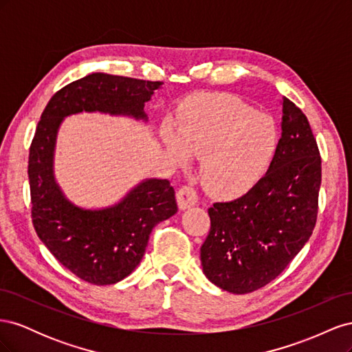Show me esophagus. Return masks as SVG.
I'll return each mask as SVG.
<instances>
[{"instance_id": "esophagus-1", "label": "esophagus", "mask_w": 352, "mask_h": 352, "mask_svg": "<svg viewBox=\"0 0 352 352\" xmlns=\"http://www.w3.org/2000/svg\"><path fill=\"white\" fill-rule=\"evenodd\" d=\"M176 199H177V207L180 210H186L189 207H194L197 206L198 202V197H197V192L194 188L190 186H182L179 188L177 194H176Z\"/></svg>"}]
</instances>
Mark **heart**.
Instances as JSON below:
<instances>
[{"instance_id":"b5f03b06","label":"heart","mask_w":352,"mask_h":352,"mask_svg":"<svg viewBox=\"0 0 352 352\" xmlns=\"http://www.w3.org/2000/svg\"><path fill=\"white\" fill-rule=\"evenodd\" d=\"M163 142L177 164L199 157L201 184L211 195L247 194L269 168L278 150V127L269 116L230 95H208L184 110L177 132L163 131Z\"/></svg>"}]
</instances>
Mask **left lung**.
<instances>
[{
    "instance_id": "1",
    "label": "left lung",
    "mask_w": 352,
    "mask_h": 352,
    "mask_svg": "<svg viewBox=\"0 0 352 352\" xmlns=\"http://www.w3.org/2000/svg\"><path fill=\"white\" fill-rule=\"evenodd\" d=\"M280 129L278 150L257 185L208 208L202 272L232 294L257 291L278 278L316 226L322 158L305 114L285 97Z\"/></svg>"
}]
</instances>
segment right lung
I'll return each instance as SVG.
<instances>
[{
	"label": "right lung",
	"instance_id": "right-lung-1",
	"mask_svg": "<svg viewBox=\"0 0 352 352\" xmlns=\"http://www.w3.org/2000/svg\"><path fill=\"white\" fill-rule=\"evenodd\" d=\"M163 82L92 73L69 83L50 100L29 151L32 221L50 252L79 279L111 285L141 263L150 233L176 214L175 189L166 179H144L116 204L83 208L57 184L54 154L66 117L102 113L148 122L145 102Z\"/></svg>",
	"mask_w": 352,
	"mask_h": 352
}]
</instances>
